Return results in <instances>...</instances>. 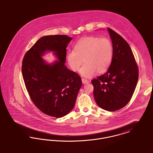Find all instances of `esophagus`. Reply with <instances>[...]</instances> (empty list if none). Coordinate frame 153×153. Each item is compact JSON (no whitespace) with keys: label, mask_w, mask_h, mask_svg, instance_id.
<instances>
[{"label":"esophagus","mask_w":153,"mask_h":153,"mask_svg":"<svg viewBox=\"0 0 153 153\" xmlns=\"http://www.w3.org/2000/svg\"><path fill=\"white\" fill-rule=\"evenodd\" d=\"M82 83L83 84H88V80L85 78H82Z\"/></svg>","instance_id":"obj_1"}]
</instances>
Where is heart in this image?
Returning <instances> with one entry per match:
<instances>
[{"label": "heart", "instance_id": "heart-1", "mask_svg": "<svg viewBox=\"0 0 153 153\" xmlns=\"http://www.w3.org/2000/svg\"><path fill=\"white\" fill-rule=\"evenodd\" d=\"M74 49L67 53L68 63L72 70L77 71L84 61L79 72L86 78L94 76L97 71L104 73L112 63V43L108 38L85 37L78 40Z\"/></svg>", "mask_w": 153, "mask_h": 153}]
</instances>
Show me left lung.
Segmentation results:
<instances>
[{"mask_svg": "<svg viewBox=\"0 0 153 153\" xmlns=\"http://www.w3.org/2000/svg\"><path fill=\"white\" fill-rule=\"evenodd\" d=\"M112 42V63L101 76L91 80L93 94L98 105L108 111L125 106L137 86L139 72L137 62L127 42L112 29L108 28Z\"/></svg>", "mask_w": 153, "mask_h": 153, "instance_id": "left-lung-1", "label": "left lung"}]
</instances>
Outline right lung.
Here are the masks:
<instances>
[{"label":"right lung","instance_id":"1","mask_svg":"<svg viewBox=\"0 0 153 153\" xmlns=\"http://www.w3.org/2000/svg\"><path fill=\"white\" fill-rule=\"evenodd\" d=\"M72 38L67 35L40 38L25 55L22 73L33 102L42 112L62 117L74 108L82 86L79 75L65 65L66 48ZM52 51L58 61L48 64L41 57Z\"/></svg>","mask_w":153,"mask_h":153}]
</instances>
